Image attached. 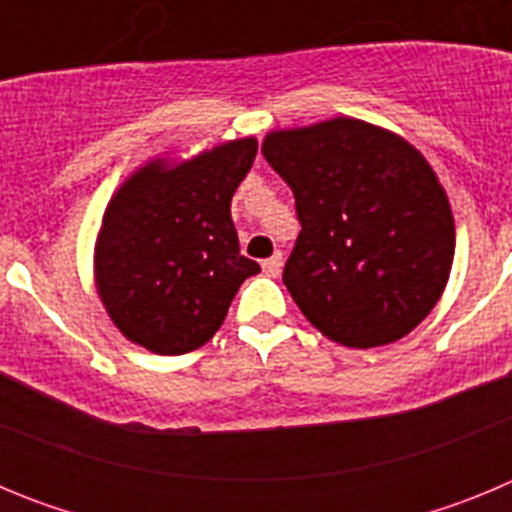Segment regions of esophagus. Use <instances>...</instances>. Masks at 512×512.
I'll return each instance as SVG.
<instances>
[{
  "instance_id": "34e87169",
  "label": "esophagus",
  "mask_w": 512,
  "mask_h": 512,
  "mask_svg": "<svg viewBox=\"0 0 512 512\" xmlns=\"http://www.w3.org/2000/svg\"><path fill=\"white\" fill-rule=\"evenodd\" d=\"M282 266H284V256H282V253H274L271 259H266L264 264H261V269H264L266 277L277 279L279 274H282Z\"/></svg>"
}]
</instances>
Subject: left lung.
<instances>
[{
  "label": "left lung",
  "instance_id": "8db88e82",
  "mask_svg": "<svg viewBox=\"0 0 512 512\" xmlns=\"http://www.w3.org/2000/svg\"><path fill=\"white\" fill-rule=\"evenodd\" d=\"M261 153L295 192L302 230L282 279L312 328L374 348L423 323L456 248L449 194L423 153L346 115L271 130Z\"/></svg>",
  "mask_w": 512,
  "mask_h": 512
}]
</instances>
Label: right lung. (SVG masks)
<instances>
[{
	"label": "right lung",
	"instance_id": "obj_1",
	"mask_svg": "<svg viewBox=\"0 0 512 512\" xmlns=\"http://www.w3.org/2000/svg\"><path fill=\"white\" fill-rule=\"evenodd\" d=\"M235 138L153 156L115 189L94 243V287L122 336L153 354L205 346L259 264L241 256L230 200L256 158Z\"/></svg>",
	"mask_w": 512,
	"mask_h": 512
}]
</instances>
